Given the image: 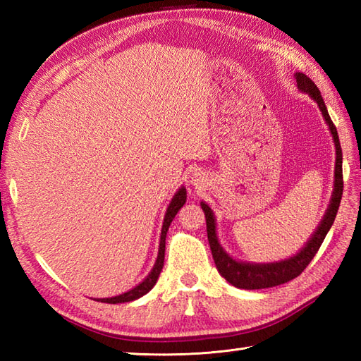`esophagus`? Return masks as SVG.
Masks as SVG:
<instances>
[{
    "instance_id": "1",
    "label": "esophagus",
    "mask_w": 361,
    "mask_h": 361,
    "mask_svg": "<svg viewBox=\"0 0 361 361\" xmlns=\"http://www.w3.org/2000/svg\"><path fill=\"white\" fill-rule=\"evenodd\" d=\"M190 185H192L195 189H202V188H204V176L202 175V173H195L194 176H192V180H190Z\"/></svg>"
}]
</instances>
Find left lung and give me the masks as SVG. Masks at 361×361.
Wrapping results in <instances>:
<instances>
[{
    "label": "left lung",
    "mask_w": 361,
    "mask_h": 361,
    "mask_svg": "<svg viewBox=\"0 0 361 361\" xmlns=\"http://www.w3.org/2000/svg\"><path fill=\"white\" fill-rule=\"evenodd\" d=\"M296 82H298L299 90L304 91V93H309L313 99H315L334 136V142L336 149V164H335V189L332 194V200H331V204H329V209L326 212L323 221H321L317 233L312 235V239L307 242V245H305V247L299 251L296 256L290 257L287 260H281V262H276V264H243L229 257L224 251V248L220 247V243L217 240L214 214L209 206L202 202V209L206 216V231H208V240L211 245L214 262H216L219 273L237 288H245V290L268 288V287L281 286V283H286L291 279L298 278V276L305 270V267L312 262V259L315 257L321 243H323L324 237L329 233V229H331V226L334 225L336 212H338V208H340V202L343 195V153H341V145L338 140V132H336V127L334 126L331 116H329L326 104L323 101V97H321L318 87L313 83V80L302 73H296Z\"/></svg>",
    "instance_id": "8db88e82"
}]
</instances>
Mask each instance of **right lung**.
Listing matches in <instances>:
<instances>
[{"instance_id": "add662e5", "label": "right lung", "mask_w": 361, "mask_h": 361, "mask_svg": "<svg viewBox=\"0 0 361 361\" xmlns=\"http://www.w3.org/2000/svg\"><path fill=\"white\" fill-rule=\"evenodd\" d=\"M186 203V189L181 188L178 192L175 194V197L172 198L171 204H169L167 212H166V217H164V224H163V229H161V240H159V250H158V259H157V264L153 267V270L150 271V274L145 278L140 286H136L133 290L127 291L124 295H119V296H114V298H104V299H97V301L101 302H106V304H119V302H130V301H135V299L144 296L147 291L152 290V287L155 286L157 281H158V276L163 270V265H164V251H166V234H167V229L171 226L172 220L175 219L176 212H178L183 204Z\"/></svg>"}]
</instances>
